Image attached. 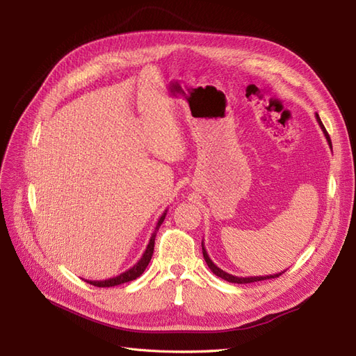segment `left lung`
Wrapping results in <instances>:
<instances>
[{
    "label": "left lung",
    "instance_id": "8db88e82",
    "mask_svg": "<svg viewBox=\"0 0 356 356\" xmlns=\"http://www.w3.org/2000/svg\"><path fill=\"white\" fill-rule=\"evenodd\" d=\"M316 122L319 123V126H321V129H322V132H324V135H325V138H327V143H328V145L331 147V139H330V135L327 134L324 124H322V122H321V118H319L318 113H316ZM202 252H203L204 261H207V264H208V267H209L211 270H212V273H213V275H217V276H218V277H221V279H224V281L232 282V284H251V282H258V281H266V279H275V277H279V276H281V275L285 272V270H284V272H281V273L267 275V276H248V277L233 276V275H230V273H227V272H224L222 268H220L217 264H213V261L211 260L209 255H208V252H207V248H204V243H203V242H202Z\"/></svg>",
    "mask_w": 356,
    "mask_h": 356
}]
</instances>
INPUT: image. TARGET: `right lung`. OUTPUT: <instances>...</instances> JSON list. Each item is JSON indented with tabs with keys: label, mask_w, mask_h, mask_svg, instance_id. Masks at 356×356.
Masks as SVG:
<instances>
[{
	"label": "right lung",
	"mask_w": 356,
	"mask_h": 356,
	"mask_svg": "<svg viewBox=\"0 0 356 356\" xmlns=\"http://www.w3.org/2000/svg\"><path fill=\"white\" fill-rule=\"evenodd\" d=\"M166 212L168 209L163 212V215L159 218L157 224H156V229L154 232L152 233V238H149V242L145 248V251L143 254V257L139 258L138 263H135L131 268H127L126 272L120 273L118 276H114V277H110V279H105V281H88V279H84L86 282L90 284V285H95V286H99V288H110V286H117V285H122V284H126V282H131V281H135L136 277L141 276L144 273V270L147 268L149 260H152L153 257V251H154V239H156V234L159 232V227L161 225V222H163L165 217H166Z\"/></svg>",
	"instance_id": "add662e5"
}]
</instances>
